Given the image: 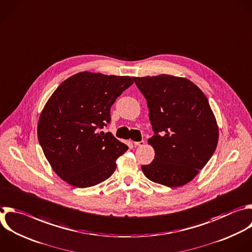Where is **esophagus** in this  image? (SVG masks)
Here are the masks:
<instances>
[{
  "instance_id": "obj_1",
  "label": "esophagus",
  "mask_w": 252,
  "mask_h": 252,
  "mask_svg": "<svg viewBox=\"0 0 252 252\" xmlns=\"http://www.w3.org/2000/svg\"><path fill=\"white\" fill-rule=\"evenodd\" d=\"M133 144H134L135 146H143V145L145 144V141H144V140H140V141H134V142H133Z\"/></svg>"
}]
</instances>
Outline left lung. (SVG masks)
Returning a JSON list of instances; mask_svg holds the SVG:
<instances>
[{"label":"left lung","instance_id":"left-lung-1","mask_svg":"<svg viewBox=\"0 0 252 252\" xmlns=\"http://www.w3.org/2000/svg\"><path fill=\"white\" fill-rule=\"evenodd\" d=\"M133 80L146 99L154 131L148 143L155 156L141 166L143 174L171 188L189 183L218 145L219 127L207 97L186 78L162 74Z\"/></svg>","mask_w":252,"mask_h":252}]
</instances>
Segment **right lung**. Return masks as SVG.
Wrapping results in <instances>:
<instances>
[{
  "instance_id": "right-lung-1",
  "label": "right lung",
  "mask_w": 252,
  "mask_h": 252,
  "mask_svg": "<svg viewBox=\"0 0 252 252\" xmlns=\"http://www.w3.org/2000/svg\"><path fill=\"white\" fill-rule=\"evenodd\" d=\"M128 76L80 72L64 82L45 104L37 137L54 172L68 184L87 188L110 178L128 147L111 132V107L132 85Z\"/></svg>"
}]
</instances>
